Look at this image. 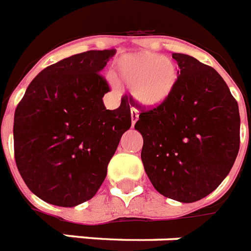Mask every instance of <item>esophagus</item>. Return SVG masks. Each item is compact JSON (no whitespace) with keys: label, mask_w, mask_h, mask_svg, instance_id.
<instances>
[{"label":"esophagus","mask_w":251,"mask_h":251,"mask_svg":"<svg viewBox=\"0 0 251 251\" xmlns=\"http://www.w3.org/2000/svg\"><path fill=\"white\" fill-rule=\"evenodd\" d=\"M130 113H131V125L134 126L135 125V122L138 121V119H139V115H138V111H136L135 108H131V109H130Z\"/></svg>","instance_id":"obj_1"}]
</instances>
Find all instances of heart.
Here are the masks:
<instances>
[{
  "label": "heart",
  "instance_id": "1",
  "mask_svg": "<svg viewBox=\"0 0 251 251\" xmlns=\"http://www.w3.org/2000/svg\"><path fill=\"white\" fill-rule=\"evenodd\" d=\"M119 77L130 87L138 103L161 104L170 97L178 81V68L168 58L152 52L126 55L119 63Z\"/></svg>",
  "mask_w": 251,
  "mask_h": 251
}]
</instances>
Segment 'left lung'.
Wrapping results in <instances>:
<instances>
[{
    "label": "left lung",
    "instance_id": "8db88e82",
    "mask_svg": "<svg viewBox=\"0 0 251 251\" xmlns=\"http://www.w3.org/2000/svg\"><path fill=\"white\" fill-rule=\"evenodd\" d=\"M179 76L170 97L139 108L135 129L143 136L142 161L165 197L195 202L231 172L240 150V113L221 75L193 56L174 52Z\"/></svg>",
    "mask_w": 251,
    "mask_h": 251
}]
</instances>
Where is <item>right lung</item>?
I'll list each match as a JSON object with an SVG mask.
<instances>
[{"instance_id": "right-lung-1", "label": "right lung", "mask_w": 251, "mask_h": 251, "mask_svg": "<svg viewBox=\"0 0 251 251\" xmlns=\"http://www.w3.org/2000/svg\"><path fill=\"white\" fill-rule=\"evenodd\" d=\"M116 50H90L41 71L14 116V154L37 197L72 207L93 199L122 134L131 126L127 99L104 107L109 91L100 71Z\"/></svg>"}]
</instances>
